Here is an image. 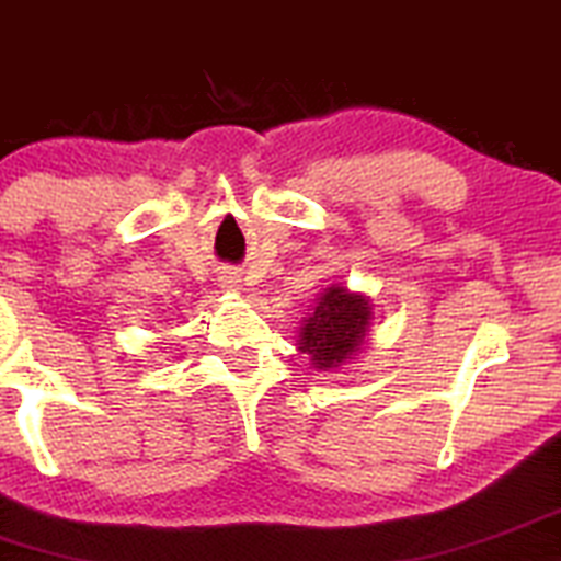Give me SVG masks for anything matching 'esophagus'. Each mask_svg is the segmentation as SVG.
I'll use <instances>...</instances> for the list:
<instances>
[{"label": "esophagus", "instance_id": "1", "mask_svg": "<svg viewBox=\"0 0 561 561\" xmlns=\"http://www.w3.org/2000/svg\"><path fill=\"white\" fill-rule=\"evenodd\" d=\"M217 280H219V286L228 288V291H238V288H241V273H238L236 267H222V270H219Z\"/></svg>", "mask_w": 561, "mask_h": 561}]
</instances>
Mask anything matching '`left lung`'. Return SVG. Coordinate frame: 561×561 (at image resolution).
Returning <instances> with one entry per match:
<instances>
[{"mask_svg": "<svg viewBox=\"0 0 561 561\" xmlns=\"http://www.w3.org/2000/svg\"><path fill=\"white\" fill-rule=\"evenodd\" d=\"M368 320V301L347 288L331 286L301 329V350L312 355L318 368H333L360 347Z\"/></svg>", "mask_w": 561, "mask_h": 561, "instance_id": "obj_1", "label": "left lung"}]
</instances>
